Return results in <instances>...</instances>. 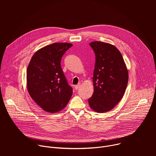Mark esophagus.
<instances>
[{"label": "esophagus", "instance_id": "1", "mask_svg": "<svg viewBox=\"0 0 156 156\" xmlns=\"http://www.w3.org/2000/svg\"><path fill=\"white\" fill-rule=\"evenodd\" d=\"M80 87V84H77V85H75V89L76 90H77Z\"/></svg>", "mask_w": 156, "mask_h": 156}]
</instances>
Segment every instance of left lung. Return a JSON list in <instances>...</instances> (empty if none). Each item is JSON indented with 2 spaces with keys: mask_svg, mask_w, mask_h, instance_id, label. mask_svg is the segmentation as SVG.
Returning a JSON list of instances; mask_svg holds the SVG:
<instances>
[{
  "mask_svg": "<svg viewBox=\"0 0 156 156\" xmlns=\"http://www.w3.org/2000/svg\"><path fill=\"white\" fill-rule=\"evenodd\" d=\"M96 63L93 82L94 93L88 99L91 108L98 113L112 110L122 99L128 81V72L123 57L112 44L93 41Z\"/></svg>",
  "mask_w": 156,
  "mask_h": 156,
  "instance_id": "1",
  "label": "left lung"
}]
</instances>
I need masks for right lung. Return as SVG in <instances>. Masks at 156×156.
I'll list each match as a JSON object with an SVG mask.
<instances>
[{"instance_id": "1", "label": "right lung", "mask_w": 156, "mask_h": 156, "mask_svg": "<svg viewBox=\"0 0 156 156\" xmlns=\"http://www.w3.org/2000/svg\"><path fill=\"white\" fill-rule=\"evenodd\" d=\"M72 46L68 42H55L44 47L34 53L28 66V91L46 112H59L72 97L73 89L65 78L60 62L65 52Z\"/></svg>"}]
</instances>
